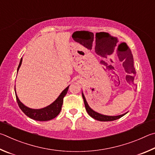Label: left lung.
Listing matches in <instances>:
<instances>
[{"label":"left lung","instance_id":"1","mask_svg":"<svg viewBox=\"0 0 155 155\" xmlns=\"http://www.w3.org/2000/svg\"><path fill=\"white\" fill-rule=\"evenodd\" d=\"M82 97L84 99V105H85V107L86 110L87 111V112L89 115H90L92 118H93L95 119V120H99V121H113L115 120H117V119L121 118L122 116H123L124 115H125L126 114H123L122 115H118V116H106V115H104V114H101L98 112H96L95 111H94L93 110H92L91 108L89 106L87 101H86V98L84 94L82 93Z\"/></svg>","mask_w":155,"mask_h":155}]
</instances>
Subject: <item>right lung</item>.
Listing matches in <instances>:
<instances>
[{"mask_svg":"<svg viewBox=\"0 0 155 155\" xmlns=\"http://www.w3.org/2000/svg\"><path fill=\"white\" fill-rule=\"evenodd\" d=\"M21 62H22V58H21L20 64H19V66L18 67V71L21 66ZM69 86H67V87L62 92L58 98H57L52 104L48 105L47 107L41 108V109H31V108L26 107V105H24L20 101L17 94H15L16 100H17L18 104L20 109L21 110V111H22L27 116H28L29 118L37 121L50 120L51 119L56 117V116L59 114V113L61 112L62 103H63V98L67 93ZM15 93H16L15 90Z\"/></svg>","mask_w":155,"mask_h":155,"instance_id":"add662e5","label":"right lung"}]
</instances>
